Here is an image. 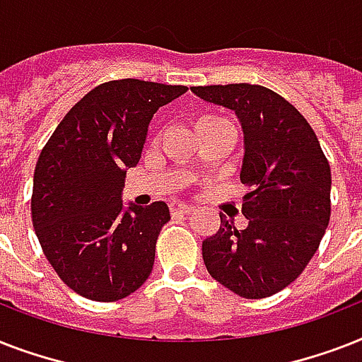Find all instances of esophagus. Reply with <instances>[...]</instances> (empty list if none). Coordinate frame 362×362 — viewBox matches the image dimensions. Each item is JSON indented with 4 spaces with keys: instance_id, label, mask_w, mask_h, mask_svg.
<instances>
[{
    "instance_id": "obj_1",
    "label": "esophagus",
    "mask_w": 362,
    "mask_h": 362,
    "mask_svg": "<svg viewBox=\"0 0 362 362\" xmlns=\"http://www.w3.org/2000/svg\"><path fill=\"white\" fill-rule=\"evenodd\" d=\"M193 210L192 204L187 203H170V214L176 216V214H189Z\"/></svg>"
}]
</instances>
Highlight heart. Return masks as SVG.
<instances>
[{"label":"heart","mask_w":362,"mask_h":362,"mask_svg":"<svg viewBox=\"0 0 362 362\" xmlns=\"http://www.w3.org/2000/svg\"><path fill=\"white\" fill-rule=\"evenodd\" d=\"M210 120H218V116H201V118L197 120V125L204 124V122H210Z\"/></svg>","instance_id":"b5f03b06"}]
</instances>
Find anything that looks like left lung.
<instances>
[{
    "mask_svg": "<svg viewBox=\"0 0 362 362\" xmlns=\"http://www.w3.org/2000/svg\"><path fill=\"white\" fill-rule=\"evenodd\" d=\"M204 101L235 110L244 131L240 180L246 229L220 214L203 259L216 281L244 298H264L300 276L331 220V167L314 129L289 101L257 84L193 86Z\"/></svg>",
    "mask_w": 362,
    "mask_h": 362,
    "instance_id": "obj_1",
    "label": "left lung"
}]
</instances>
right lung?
Wrapping results in <instances>:
<instances>
[{"instance_id": "1", "label": "right lung", "mask_w": 362, "mask_h": 362, "mask_svg": "<svg viewBox=\"0 0 362 362\" xmlns=\"http://www.w3.org/2000/svg\"><path fill=\"white\" fill-rule=\"evenodd\" d=\"M186 86L122 78L88 92L58 124L37 159L31 220L65 286L99 303L148 280L169 206L124 209L125 173L141 159L156 110Z\"/></svg>"}]
</instances>
